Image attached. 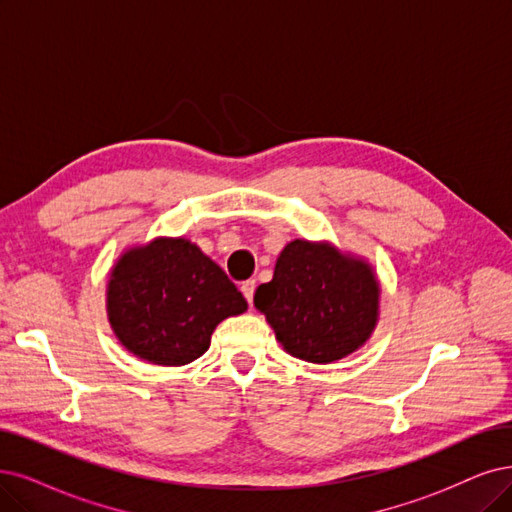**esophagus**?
Returning a JSON list of instances; mask_svg holds the SVG:
<instances>
[{
	"instance_id": "1",
	"label": "esophagus",
	"mask_w": 512,
	"mask_h": 512,
	"mask_svg": "<svg viewBox=\"0 0 512 512\" xmlns=\"http://www.w3.org/2000/svg\"><path fill=\"white\" fill-rule=\"evenodd\" d=\"M255 287H257V282L255 280H244L242 285H240V291H242V295H244V299L249 301H253V295H255Z\"/></svg>"
}]
</instances>
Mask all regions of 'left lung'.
<instances>
[{"label": "left lung", "mask_w": 512, "mask_h": 512, "mask_svg": "<svg viewBox=\"0 0 512 512\" xmlns=\"http://www.w3.org/2000/svg\"><path fill=\"white\" fill-rule=\"evenodd\" d=\"M276 339L301 361L327 365L361 348L380 308V282L367 261L329 242L293 240L276 259L274 278L255 291Z\"/></svg>", "instance_id": "8db88e82"}]
</instances>
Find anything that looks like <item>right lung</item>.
Segmentation results:
<instances>
[{"label": "right lung", "mask_w": 512, "mask_h": 512, "mask_svg": "<svg viewBox=\"0 0 512 512\" xmlns=\"http://www.w3.org/2000/svg\"><path fill=\"white\" fill-rule=\"evenodd\" d=\"M246 308L234 282L185 238H156L126 251L107 285V316L120 344L164 367L196 361L221 320Z\"/></svg>", "instance_id": "add662e5"}]
</instances>
